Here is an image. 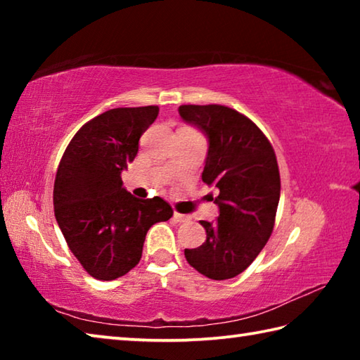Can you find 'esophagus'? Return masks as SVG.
<instances>
[{
  "label": "esophagus",
  "instance_id": "1",
  "mask_svg": "<svg viewBox=\"0 0 360 360\" xmlns=\"http://www.w3.org/2000/svg\"><path fill=\"white\" fill-rule=\"evenodd\" d=\"M173 217H174L176 222H188V221H191V217H188L187 214H181V212H174Z\"/></svg>",
  "mask_w": 360,
  "mask_h": 360
}]
</instances>
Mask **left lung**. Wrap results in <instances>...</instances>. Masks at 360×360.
Instances as JSON below:
<instances>
[{
    "instance_id": "left-lung-1",
    "label": "left lung",
    "mask_w": 360,
    "mask_h": 360,
    "mask_svg": "<svg viewBox=\"0 0 360 360\" xmlns=\"http://www.w3.org/2000/svg\"><path fill=\"white\" fill-rule=\"evenodd\" d=\"M179 115L208 138L202 179L219 188L217 221H202L206 241L184 255L205 276L235 278L257 257L275 225L281 192L275 150L251 119L231 108L182 105Z\"/></svg>"
}]
</instances>
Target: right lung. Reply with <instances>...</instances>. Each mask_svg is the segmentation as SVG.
<instances>
[{"label":"right lung","instance_id":"obj_1","mask_svg":"<svg viewBox=\"0 0 360 360\" xmlns=\"http://www.w3.org/2000/svg\"><path fill=\"white\" fill-rule=\"evenodd\" d=\"M157 115L158 106L109 109L79 129L60 160L56 219L71 252L95 279L129 273L141 259L148 230L173 216L165 200L133 197L120 178Z\"/></svg>","mask_w":360,"mask_h":360}]
</instances>
